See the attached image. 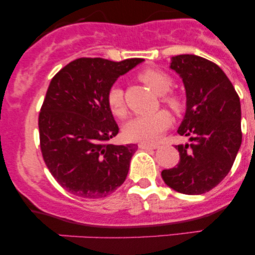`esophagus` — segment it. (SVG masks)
Wrapping results in <instances>:
<instances>
[{
    "instance_id": "34e87169",
    "label": "esophagus",
    "mask_w": 255,
    "mask_h": 255,
    "mask_svg": "<svg viewBox=\"0 0 255 255\" xmlns=\"http://www.w3.org/2000/svg\"><path fill=\"white\" fill-rule=\"evenodd\" d=\"M139 148H141V150H154V148H157V145H148L145 144V142H140Z\"/></svg>"
}]
</instances>
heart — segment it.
<instances>
[{"mask_svg":"<svg viewBox=\"0 0 255 255\" xmlns=\"http://www.w3.org/2000/svg\"><path fill=\"white\" fill-rule=\"evenodd\" d=\"M139 79L157 95L160 102L172 113H181L184 109V99L176 92H172L174 80L168 73L156 68L144 69L139 74ZM107 105L115 118L122 119L127 114L125 103V92L118 85H113L107 92ZM171 124V119L166 111H158L153 115L135 116L126 124L124 134L130 141L151 142L157 141Z\"/></svg>","mask_w":255,"mask_h":255,"instance_id":"heart-1","label":"heart"}]
</instances>
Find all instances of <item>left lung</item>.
<instances>
[{"label":"left lung","instance_id":"obj_1","mask_svg":"<svg viewBox=\"0 0 255 255\" xmlns=\"http://www.w3.org/2000/svg\"><path fill=\"white\" fill-rule=\"evenodd\" d=\"M182 78L187 111L177 133L191 144L177 145L178 164L162 171L170 188L189 195L211 191L230 171L242 141L238 92L216 63L195 55L172 57Z\"/></svg>","mask_w":255,"mask_h":255}]
</instances>
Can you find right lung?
I'll return each mask as SVG.
<instances>
[{"mask_svg":"<svg viewBox=\"0 0 255 255\" xmlns=\"http://www.w3.org/2000/svg\"><path fill=\"white\" fill-rule=\"evenodd\" d=\"M142 61L80 57L51 79L38 118L39 144L49 171L67 192L98 199L125 182L137 146L109 144L119 126L107 105V92Z\"/></svg>","mask_w":255,"mask_h":255,"instance_id":"add662e5","label":"right lung"}]
</instances>
